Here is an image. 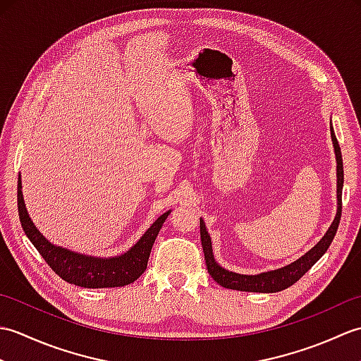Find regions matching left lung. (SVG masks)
<instances>
[{"label":"left lung","mask_w":361,"mask_h":361,"mask_svg":"<svg viewBox=\"0 0 361 361\" xmlns=\"http://www.w3.org/2000/svg\"><path fill=\"white\" fill-rule=\"evenodd\" d=\"M331 136L335 149V157H336V216L332 221L331 228L327 229L323 239H321L315 247L310 251L305 252L304 256L299 257L295 262H291L286 267L278 268V270L265 271L260 274H239L225 270L224 267H220L212 255V243L211 237L206 231L204 221L200 219V237H202V247L204 252V260H206V268H208V273L211 278L216 281L219 286L231 290H240V291H259V293H276V291L286 290L290 286H293L296 281H299L302 276L307 273L310 268L315 265L321 256L324 255L327 248L331 247L334 237L336 234V229L340 225L341 219V190H343V158H341V150L338 141H336V136L334 133L332 122H331Z\"/></svg>","instance_id":"left-lung-1"}]
</instances>
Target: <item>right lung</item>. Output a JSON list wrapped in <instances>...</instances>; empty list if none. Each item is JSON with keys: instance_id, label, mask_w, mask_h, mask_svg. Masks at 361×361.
Instances as JSON below:
<instances>
[{"instance_id": "obj_1", "label": "right lung", "mask_w": 361, "mask_h": 361, "mask_svg": "<svg viewBox=\"0 0 361 361\" xmlns=\"http://www.w3.org/2000/svg\"><path fill=\"white\" fill-rule=\"evenodd\" d=\"M171 211L159 216L145 234L127 252L116 257H93L74 252L44 239L30 220L23 200L21 178H18V216L27 239L63 281L85 288L124 287L135 282L145 271L153 243Z\"/></svg>"}]
</instances>
